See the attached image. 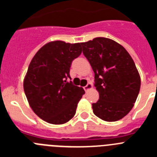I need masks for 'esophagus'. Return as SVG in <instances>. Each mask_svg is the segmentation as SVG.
<instances>
[{"instance_id": "obj_1", "label": "esophagus", "mask_w": 157, "mask_h": 157, "mask_svg": "<svg viewBox=\"0 0 157 157\" xmlns=\"http://www.w3.org/2000/svg\"><path fill=\"white\" fill-rule=\"evenodd\" d=\"M93 86L91 83H88L86 86H84L83 88H84V90H85V91H88L89 90H90V89H92Z\"/></svg>"}]
</instances>
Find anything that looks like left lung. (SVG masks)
<instances>
[{
    "label": "left lung",
    "mask_w": 157,
    "mask_h": 157,
    "mask_svg": "<svg viewBox=\"0 0 157 157\" xmlns=\"http://www.w3.org/2000/svg\"><path fill=\"white\" fill-rule=\"evenodd\" d=\"M81 45L99 93V100L92 105L94 113L107 122L121 120L134 107L141 86L134 60L121 45L106 37H96Z\"/></svg>",
    "instance_id": "obj_1"
}]
</instances>
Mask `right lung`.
<instances>
[{"instance_id":"1","label":"right lung","mask_w":157,"mask_h":157,"mask_svg":"<svg viewBox=\"0 0 157 157\" xmlns=\"http://www.w3.org/2000/svg\"><path fill=\"white\" fill-rule=\"evenodd\" d=\"M81 53V43L51 41L37 51L29 65L25 94L32 110L47 123L63 124L75 114L85 91L67 79L72 61Z\"/></svg>"}]
</instances>
